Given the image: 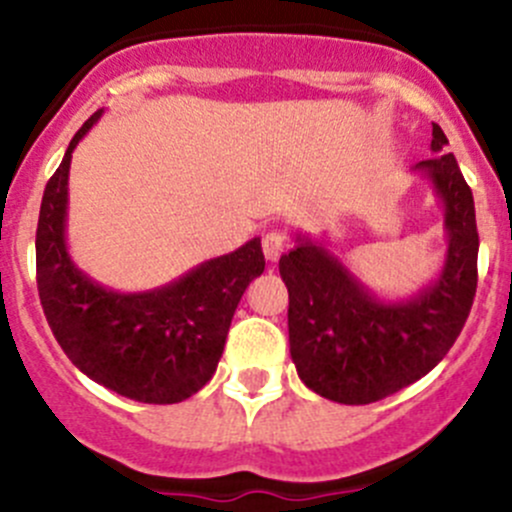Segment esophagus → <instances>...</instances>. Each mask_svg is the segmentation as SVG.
I'll return each mask as SVG.
<instances>
[{
	"instance_id": "obj_1",
	"label": "esophagus",
	"mask_w": 512,
	"mask_h": 512,
	"mask_svg": "<svg viewBox=\"0 0 512 512\" xmlns=\"http://www.w3.org/2000/svg\"><path fill=\"white\" fill-rule=\"evenodd\" d=\"M285 245H287V237L285 232L280 230H270L265 237H262V252H265V257L270 262L280 260V255L285 252Z\"/></svg>"
}]
</instances>
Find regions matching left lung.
Instances as JSON below:
<instances>
[{"mask_svg":"<svg viewBox=\"0 0 512 512\" xmlns=\"http://www.w3.org/2000/svg\"><path fill=\"white\" fill-rule=\"evenodd\" d=\"M448 138L433 123L436 158L416 163L443 203L446 260L414 297L381 299L329 250L297 232L280 257L289 292V354L314 394L337 404H371L426 376L461 334L478 285L473 193Z\"/></svg>","mask_w":512,"mask_h":512,"instance_id":"obj_1","label":"left lung"}]
</instances>
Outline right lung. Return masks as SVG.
Returning a JSON list of instances; mask_svg holds the SVG:
<instances>
[{
	"label": "right lung",
	"instance_id": "right-lung-1",
	"mask_svg": "<svg viewBox=\"0 0 512 512\" xmlns=\"http://www.w3.org/2000/svg\"><path fill=\"white\" fill-rule=\"evenodd\" d=\"M44 188L36 227V285L64 354L89 379L143 404H178L213 379L242 292L265 272L260 237L148 292H113L74 265L66 247L71 153Z\"/></svg>",
	"mask_w": 512,
	"mask_h": 512
}]
</instances>
